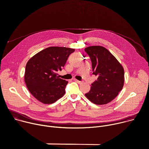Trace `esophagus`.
<instances>
[{"label": "esophagus", "mask_w": 149, "mask_h": 149, "mask_svg": "<svg viewBox=\"0 0 149 149\" xmlns=\"http://www.w3.org/2000/svg\"><path fill=\"white\" fill-rule=\"evenodd\" d=\"M75 81H76L77 83H78V84H82V83H83V81H78V80H77V79H74Z\"/></svg>", "instance_id": "esophagus-1"}]
</instances>
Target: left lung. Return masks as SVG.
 Wrapping results in <instances>:
<instances>
[{
  "label": "left lung",
  "mask_w": 149,
  "mask_h": 149,
  "mask_svg": "<svg viewBox=\"0 0 149 149\" xmlns=\"http://www.w3.org/2000/svg\"><path fill=\"white\" fill-rule=\"evenodd\" d=\"M90 58L93 74L97 75L91 84L87 98L96 104H105L113 100L123 88L124 70L123 66L106 48L99 46L85 48Z\"/></svg>",
  "instance_id": "8db88e82"
}]
</instances>
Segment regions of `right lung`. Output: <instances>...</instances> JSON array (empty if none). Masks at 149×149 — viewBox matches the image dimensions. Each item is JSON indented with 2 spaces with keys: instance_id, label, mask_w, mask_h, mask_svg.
<instances>
[{
  "instance_id": "right-lung-1",
  "label": "right lung",
  "mask_w": 149,
  "mask_h": 149,
  "mask_svg": "<svg viewBox=\"0 0 149 149\" xmlns=\"http://www.w3.org/2000/svg\"><path fill=\"white\" fill-rule=\"evenodd\" d=\"M75 49L49 47L39 52L26 63L25 82L29 91L38 101L52 104L65 93L67 81L58 76Z\"/></svg>"
}]
</instances>
